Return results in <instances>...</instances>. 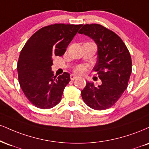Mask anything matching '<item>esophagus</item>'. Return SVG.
<instances>
[{"mask_svg":"<svg viewBox=\"0 0 149 149\" xmlns=\"http://www.w3.org/2000/svg\"><path fill=\"white\" fill-rule=\"evenodd\" d=\"M78 76H75V75H73V74H71V76H70V78H71V80H73L76 79V78H78Z\"/></svg>","mask_w":149,"mask_h":149,"instance_id":"34e87169","label":"esophagus"}]
</instances>
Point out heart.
<instances>
[{"instance_id":"heart-1","label":"heart","mask_w":149,"mask_h":149,"mask_svg":"<svg viewBox=\"0 0 149 149\" xmlns=\"http://www.w3.org/2000/svg\"><path fill=\"white\" fill-rule=\"evenodd\" d=\"M85 67L84 65H79L75 68V71L78 73H82L85 71Z\"/></svg>"}]
</instances>
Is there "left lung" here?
Listing matches in <instances>:
<instances>
[{
	"instance_id": "8db88e82",
	"label": "left lung",
	"mask_w": 149,
	"mask_h": 149,
	"mask_svg": "<svg viewBox=\"0 0 149 149\" xmlns=\"http://www.w3.org/2000/svg\"><path fill=\"white\" fill-rule=\"evenodd\" d=\"M78 33L88 36L97 45V60L93 70L102 82L98 87L87 82L81 91L82 98L94 110H106L115 104L128 87L132 72L130 53L119 36L99 24H86Z\"/></svg>"
}]
</instances>
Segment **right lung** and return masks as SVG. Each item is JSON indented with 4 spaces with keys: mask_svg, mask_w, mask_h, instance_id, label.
<instances>
[{
    "mask_svg": "<svg viewBox=\"0 0 149 149\" xmlns=\"http://www.w3.org/2000/svg\"><path fill=\"white\" fill-rule=\"evenodd\" d=\"M82 25L55 23L31 36L21 50L17 64L19 82L35 107L50 109L60 103L70 74L54 76L52 57L62 56Z\"/></svg>",
    "mask_w": 149,
    "mask_h": 149,
    "instance_id": "obj_1",
    "label": "right lung"
}]
</instances>
